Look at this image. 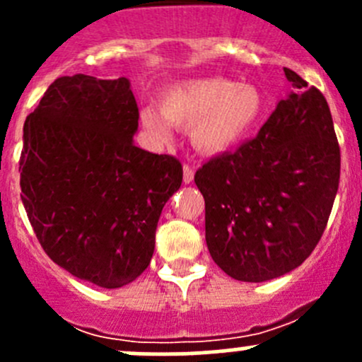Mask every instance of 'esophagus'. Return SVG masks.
Returning <instances> with one entry per match:
<instances>
[{
	"label": "esophagus",
	"instance_id": "34e87169",
	"mask_svg": "<svg viewBox=\"0 0 362 362\" xmlns=\"http://www.w3.org/2000/svg\"><path fill=\"white\" fill-rule=\"evenodd\" d=\"M192 180H194V170L189 164H184V182L185 184H191Z\"/></svg>",
	"mask_w": 362,
	"mask_h": 362
}]
</instances>
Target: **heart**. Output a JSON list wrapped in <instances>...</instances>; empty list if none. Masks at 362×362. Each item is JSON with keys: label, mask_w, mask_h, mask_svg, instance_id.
<instances>
[{"label": "heart", "mask_w": 362, "mask_h": 362, "mask_svg": "<svg viewBox=\"0 0 362 362\" xmlns=\"http://www.w3.org/2000/svg\"><path fill=\"white\" fill-rule=\"evenodd\" d=\"M159 110H141V124L159 145L173 141V129H189L196 151L218 156L238 147L264 115V96L250 82L206 76L175 83L160 94Z\"/></svg>", "instance_id": "obj_1"}]
</instances>
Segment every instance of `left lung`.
Segmentation results:
<instances>
[{"mask_svg":"<svg viewBox=\"0 0 362 362\" xmlns=\"http://www.w3.org/2000/svg\"><path fill=\"white\" fill-rule=\"evenodd\" d=\"M293 90L254 140L196 171L215 264L242 282L298 268L319 243L339 184V147L326 98L284 68Z\"/></svg>","mask_w":362,"mask_h":362,"instance_id":"left-lung-1","label":"left lung"}]
</instances>
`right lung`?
Returning <instances> with one entry per match:
<instances>
[{"mask_svg":"<svg viewBox=\"0 0 362 362\" xmlns=\"http://www.w3.org/2000/svg\"><path fill=\"white\" fill-rule=\"evenodd\" d=\"M129 80L59 76L24 122L21 189L40 245L73 276L105 289L151 264L163 206L182 164L133 141Z\"/></svg>","mask_w":362,"mask_h":362,"instance_id":"obj_1","label":"right lung"}]
</instances>
